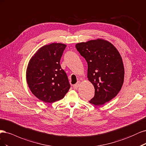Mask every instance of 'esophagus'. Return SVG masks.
Segmentation results:
<instances>
[{"label":"esophagus","mask_w":146,"mask_h":146,"mask_svg":"<svg viewBox=\"0 0 146 146\" xmlns=\"http://www.w3.org/2000/svg\"><path fill=\"white\" fill-rule=\"evenodd\" d=\"M80 81H78L76 84H74V85L73 86V87L74 89H77L79 87V85H80Z\"/></svg>","instance_id":"esophagus-1"}]
</instances>
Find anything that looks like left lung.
<instances>
[{
    "mask_svg": "<svg viewBox=\"0 0 146 146\" xmlns=\"http://www.w3.org/2000/svg\"><path fill=\"white\" fill-rule=\"evenodd\" d=\"M76 48L87 61V78L95 87V96L89 102L104 104L117 95L124 82V68L119 51L101 39L78 43Z\"/></svg>",
    "mask_w": 146,
    "mask_h": 146,
    "instance_id": "left-lung-1",
    "label": "left lung"
}]
</instances>
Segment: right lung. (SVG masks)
I'll return each mask as SVG.
<instances>
[{
    "label": "right lung",
    "mask_w": 146,
    "mask_h": 146,
    "mask_svg": "<svg viewBox=\"0 0 146 146\" xmlns=\"http://www.w3.org/2000/svg\"><path fill=\"white\" fill-rule=\"evenodd\" d=\"M67 45L52 43L37 50L27 69V82L39 100L52 103L62 99L70 88L67 75L60 60Z\"/></svg>",
    "instance_id": "obj_1"
}]
</instances>
